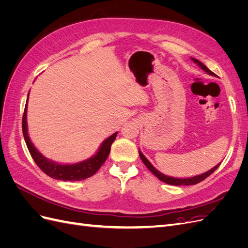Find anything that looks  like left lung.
Wrapping results in <instances>:
<instances>
[{
    "label": "left lung",
    "mask_w": 248,
    "mask_h": 248,
    "mask_svg": "<svg viewBox=\"0 0 248 248\" xmlns=\"http://www.w3.org/2000/svg\"><path fill=\"white\" fill-rule=\"evenodd\" d=\"M191 60H192V62L196 63L202 70H204L206 73L210 74V76L216 77L215 73H213L211 70H209L204 64H202V62L199 61V60L193 59V58H191ZM139 154H140V157L141 161L144 162V164L148 168V170H149L150 171H151L153 175H155L157 178H158V179L160 180V181H162V182H164V183H167V184H170V185H176V186L198 184V183H200L201 181H202V180H205L207 177H209L210 175H211L212 172L220 166V163L216 164V166H215L214 168H212L211 170H207L206 172H202V174H201V175H197V176L189 177V178H176V177H171V176L164 175V174H162V172H160L158 170L155 169V168L153 167V164L146 158V156H145L144 154L141 153L140 150H139Z\"/></svg>",
    "instance_id": "obj_1"
}]
</instances>
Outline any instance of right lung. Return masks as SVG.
I'll return each mask as SVG.
<instances>
[{
    "mask_svg": "<svg viewBox=\"0 0 248 248\" xmlns=\"http://www.w3.org/2000/svg\"><path fill=\"white\" fill-rule=\"evenodd\" d=\"M29 95L30 92L28 93L24 117H22V133H24V138L30 154L33 157L37 166L40 168L43 172H46L47 176L56 180H62V181H80V180H85L87 178L92 177L100 169L104 161L107 160L110 152V146L116 140L118 132H115L110 137L104 140L101 142L99 148L97 149L95 154L82 161H78L76 163H61L48 159L34 146L31 139L29 137L27 122Z\"/></svg>",
    "mask_w": 248,
    "mask_h": 248,
    "instance_id": "obj_1",
    "label": "right lung"
}]
</instances>
